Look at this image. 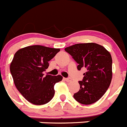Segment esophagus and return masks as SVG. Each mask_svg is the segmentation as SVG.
Instances as JSON below:
<instances>
[{"mask_svg": "<svg viewBox=\"0 0 127 127\" xmlns=\"http://www.w3.org/2000/svg\"><path fill=\"white\" fill-rule=\"evenodd\" d=\"M64 79L67 82L70 81H71V79H70V78H64Z\"/></svg>", "mask_w": 127, "mask_h": 127, "instance_id": "34e87169", "label": "esophagus"}]
</instances>
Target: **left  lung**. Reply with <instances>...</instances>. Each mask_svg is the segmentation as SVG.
Returning <instances> with one entry per match:
<instances>
[{
	"instance_id": "1",
	"label": "left lung",
	"mask_w": 127,
	"mask_h": 127,
	"mask_svg": "<svg viewBox=\"0 0 127 127\" xmlns=\"http://www.w3.org/2000/svg\"><path fill=\"white\" fill-rule=\"evenodd\" d=\"M78 64L77 69L85 67L80 89L74 94L76 101L85 105L98 101L108 89L111 82L112 58L104 46L94 42L76 44L65 48Z\"/></svg>"
}]
</instances>
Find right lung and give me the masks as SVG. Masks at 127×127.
<instances>
[{"instance_id":"add662e5","label":"right lung","mask_w":127,"mask_h":127,"mask_svg":"<svg viewBox=\"0 0 127 127\" xmlns=\"http://www.w3.org/2000/svg\"><path fill=\"white\" fill-rule=\"evenodd\" d=\"M59 48L40 45L21 48L14 54L10 71L18 90L32 104L42 105L49 102L55 95L54 86L61 81V75L53 76L42 73Z\"/></svg>"}]
</instances>
